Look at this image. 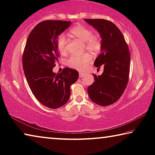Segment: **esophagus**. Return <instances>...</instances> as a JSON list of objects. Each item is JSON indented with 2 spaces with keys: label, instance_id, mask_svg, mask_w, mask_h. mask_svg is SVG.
Instances as JSON below:
<instances>
[{
  "label": "esophagus",
  "instance_id": "1",
  "mask_svg": "<svg viewBox=\"0 0 155 155\" xmlns=\"http://www.w3.org/2000/svg\"><path fill=\"white\" fill-rule=\"evenodd\" d=\"M85 75V74H83V73H82V72H79V77H80V78L84 77Z\"/></svg>",
  "mask_w": 155,
  "mask_h": 155
}]
</instances>
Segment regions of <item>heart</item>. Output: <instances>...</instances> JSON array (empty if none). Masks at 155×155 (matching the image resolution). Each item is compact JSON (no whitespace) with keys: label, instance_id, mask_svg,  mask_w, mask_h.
I'll list each match as a JSON object with an SVG mask.
<instances>
[{"label":"heart","instance_id":"heart-1","mask_svg":"<svg viewBox=\"0 0 155 155\" xmlns=\"http://www.w3.org/2000/svg\"><path fill=\"white\" fill-rule=\"evenodd\" d=\"M70 33L73 37L85 43V49L98 54L102 50L103 43L99 34L93 32L92 29L83 25H76L70 29ZM58 49L62 54H65L68 51V39L65 34H61L57 38ZM92 57L90 54L85 53L81 56H72L66 61L69 67L78 70H84L92 62Z\"/></svg>","mask_w":155,"mask_h":155}]
</instances>
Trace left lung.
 <instances>
[{
    "instance_id": "obj_1",
    "label": "left lung",
    "mask_w": 155,
    "mask_h": 155,
    "mask_svg": "<svg viewBox=\"0 0 155 155\" xmlns=\"http://www.w3.org/2000/svg\"><path fill=\"white\" fill-rule=\"evenodd\" d=\"M97 29L102 38L103 48L94 65L104 72L97 77L87 88L90 99L101 106H107L117 101L126 90L129 80L130 54L128 45L119 29L105 19H85Z\"/></svg>"
}]
</instances>
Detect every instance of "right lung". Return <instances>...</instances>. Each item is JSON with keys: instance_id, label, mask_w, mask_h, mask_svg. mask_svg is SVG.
<instances>
[{"instance_id": "obj_1", "label": "right lung", "mask_w": 155, "mask_h": 155, "mask_svg": "<svg viewBox=\"0 0 155 155\" xmlns=\"http://www.w3.org/2000/svg\"><path fill=\"white\" fill-rule=\"evenodd\" d=\"M70 24L64 21L41 22L29 34L23 51V68L29 86L36 99L51 109L68 101L70 86L79 75L77 70L69 68L57 74L52 71L60 56L57 38Z\"/></svg>"}]
</instances>
